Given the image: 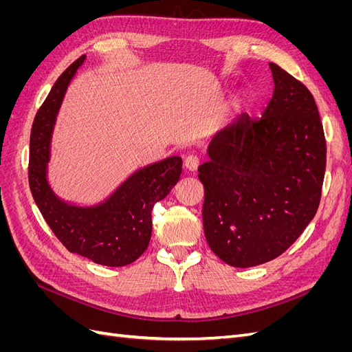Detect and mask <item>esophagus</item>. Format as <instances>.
<instances>
[{"instance_id":"1","label":"esophagus","mask_w":352,"mask_h":352,"mask_svg":"<svg viewBox=\"0 0 352 352\" xmlns=\"http://www.w3.org/2000/svg\"><path fill=\"white\" fill-rule=\"evenodd\" d=\"M184 166L186 167V170H189V172H195V170L199 166V158L197 155H194V154H190V155L185 157Z\"/></svg>"}]
</instances>
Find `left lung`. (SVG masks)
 <instances>
[{
    "instance_id": "obj_1",
    "label": "left lung",
    "mask_w": 352,
    "mask_h": 352,
    "mask_svg": "<svg viewBox=\"0 0 352 352\" xmlns=\"http://www.w3.org/2000/svg\"><path fill=\"white\" fill-rule=\"evenodd\" d=\"M261 117L239 116L208 145L198 167L202 223L211 251L233 267L279 257L320 204L326 140L313 94L274 63Z\"/></svg>"
}]
</instances>
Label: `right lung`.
<instances>
[{"instance_id":"obj_1","label":"right lung","mask_w":352,"mask_h":352,"mask_svg":"<svg viewBox=\"0 0 352 352\" xmlns=\"http://www.w3.org/2000/svg\"><path fill=\"white\" fill-rule=\"evenodd\" d=\"M85 61L70 65L38 110L30 132L29 186L32 197L58 241L74 254L97 264L122 267L140 258L151 239V211L182 173V158L168 157L140 168L104 202L78 207L61 201L48 185L50 141L67 85Z\"/></svg>"}]
</instances>
